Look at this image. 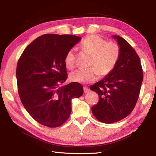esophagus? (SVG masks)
Segmentation results:
<instances>
[{"label": "esophagus", "instance_id": "obj_1", "mask_svg": "<svg viewBox=\"0 0 156 156\" xmlns=\"http://www.w3.org/2000/svg\"><path fill=\"white\" fill-rule=\"evenodd\" d=\"M90 91V88L87 87H84V93H88V92Z\"/></svg>", "mask_w": 156, "mask_h": 156}]
</instances>
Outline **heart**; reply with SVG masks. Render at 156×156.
<instances>
[{"mask_svg": "<svg viewBox=\"0 0 156 156\" xmlns=\"http://www.w3.org/2000/svg\"><path fill=\"white\" fill-rule=\"evenodd\" d=\"M81 49L92 54L88 68H80L71 73V80L81 84H89L97 80L98 75L105 76L113 70L121 55V48L117 43L107 41L101 36L90 35L80 44ZM68 69L76 66V49L71 48L64 57Z\"/></svg>", "mask_w": 156, "mask_h": 156, "instance_id": "1", "label": "heart"}]
</instances>
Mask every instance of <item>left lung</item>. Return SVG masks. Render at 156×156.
<instances>
[{
	"instance_id": "left-lung-1",
	"label": "left lung",
	"mask_w": 156,
	"mask_h": 156,
	"mask_svg": "<svg viewBox=\"0 0 156 156\" xmlns=\"http://www.w3.org/2000/svg\"><path fill=\"white\" fill-rule=\"evenodd\" d=\"M113 37L121 48L117 64L105 78L90 87L99 97L92 112L105 123L117 122L131 113L137 102L144 78L140 59L135 49L120 36Z\"/></svg>"
}]
</instances>
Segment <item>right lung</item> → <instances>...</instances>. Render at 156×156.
Returning <instances> with one entry per match:
<instances>
[{"label": "right lung", "mask_w": 156, "mask_h": 156, "mask_svg": "<svg viewBox=\"0 0 156 156\" xmlns=\"http://www.w3.org/2000/svg\"><path fill=\"white\" fill-rule=\"evenodd\" d=\"M73 35L45 34L27 46L19 59L16 76L20 99L39 123L54 128L71 113V100L83 94L78 82L59 85L68 78L64 57L80 41Z\"/></svg>", "instance_id": "1"}]
</instances>
